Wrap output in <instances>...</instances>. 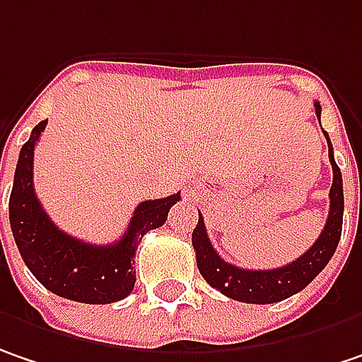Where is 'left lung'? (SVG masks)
Returning <instances> with one entry per match:
<instances>
[{
    "label": "left lung",
    "instance_id": "8db88e82",
    "mask_svg": "<svg viewBox=\"0 0 362 362\" xmlns=\"http://www.w3.org/2000/svg\"><path fill=\"white\" fill-rule=\"evenodd\" d=\"M313 106H315V115L320 118L322 115L320 102H313ZM324 135L328 141V158L332 163V172H334V180L329 188L328 221L324 225L320 238L315 240V244L311 245L305 254H301L297 260L281 268H272V270H245L240 266L229 264L211 245L202 215L199 213V225L192 231L197 266L201 270L202 279L213 288L221 291L225 297L242 301V303H258V305L283 301L308 287L332 260L340 242V233H342L344 192H342V174L334 161V149H332L328 133L324 131Z\"/></svg>",
    "mask_w": 362,
    "mask_h": 362
}]
</instances>
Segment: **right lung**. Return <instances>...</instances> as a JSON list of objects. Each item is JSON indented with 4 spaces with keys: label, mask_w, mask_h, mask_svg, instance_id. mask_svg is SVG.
Here are the masks:
<instances>
[{
    "label": "right lung",
    "mask_w": 362,
    "mask_h": 362,
    "mask_svg": "<svg viewBox=\"0 0 362 362\" xmlns=\"http://www.w3.org/2000/svg\"><path fill=\"white\" fill-rule=\"evenodd\" d=\"M45 127L47 120L34 127L20 149L13 174L10 225L20 256L36 281L59 297L90 305L120 301L135 287L133 258L141 238L165 223L170 209L180 201V192L141 202L117 244H86L67 235L49 219L34 192V147Z\"/></svg>",
    "instance_id": "right-lung-1"
}]
</instances>
